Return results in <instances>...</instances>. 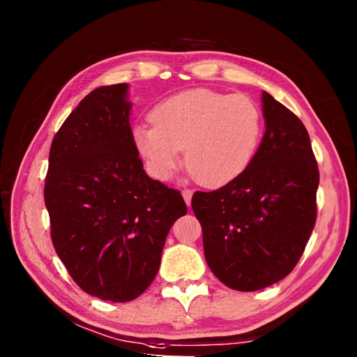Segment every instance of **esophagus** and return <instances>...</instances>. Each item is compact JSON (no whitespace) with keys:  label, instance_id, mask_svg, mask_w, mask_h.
<instances>
[{"label":"esophagus","instance_id":"obj_1","mask_svg":"<svg viewBox=\"0 0 357 357\" xmlns=\"http://www.w3.org/2000/svg\"><path fill=\"white\" fill-rule=\"evenodd\" d=\"M192 190H189V189H184L183 190V198H184V202H185V204L187 206H190V202H192Z\"/></svg>","mask_w":357,"mask_h":357}]
</instances>
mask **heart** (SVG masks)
Returning <instances> with one entry per match:
<instances>
[{
  "mask_svg": "<svg viewBox=\"0 0 357 357\" xmlns=\"http://www.w3.org/2000/svg\"><path fill=\"white\" fill-rule=\"evenodd\" d=\"M151 123L132 129V142L148 172L170 179L184 153V164L203 185L227 184L257 154L263 119L258 105L243 94L192 89L160 102Z\"/></svg>",
  "mask_w": 357,
  "mask_h": 357,
  "instance_id": "b5f03b06",
  "label": "heart"
}]
</instances>
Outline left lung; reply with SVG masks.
Instances as JSON below:
<instances>
[{"label":"left lung","instance_id":"8db88e82","mask_svg":"<svg viewBox=\"0 0 357 357\" xmlns=\"http://www.w3.org/2000/svg\"><path fill=\"white\" fill-rule=\"evenodd\" d=\"M266 132L238 178L195 192L204 258L214 275L238 291H257L287 277L317 222L319 172L302 121L263 93Z\"/></svg>","mask_w":357,"mask_h":357}]
</instances>
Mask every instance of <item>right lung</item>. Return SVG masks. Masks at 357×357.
<instances>
[{"mask_svg":"<svg viewBox=\"0 0 357 357\" xmlns=\"http://www.w3.org/2000/svg\"><path fill=\"white\" fill-rule=\"evenodd\" d=\"M128 83L84 98L53 137L44 200L59 259L84 293L128 302L159 271L183 195L143 170L132 142Z\"/></svg>","mask_w":357,"mask_h":357,"instance_id":"add662e5","label":"right lung"}]
</instances>
